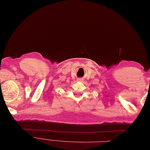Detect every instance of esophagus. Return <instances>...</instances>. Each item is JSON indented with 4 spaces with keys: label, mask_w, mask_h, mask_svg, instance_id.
I'll return each mask as SVG.
<instances>
[{
    "label": "esophagus",
    "mask_w": 150,
    "mask_h": 150,
    "mask_svg": "<svg viewBox=\"0 0 150 150\" xmlns=\"http://www.w3.org/2000/svg\"><path fill=\"white\" fill-rule=\"evenodd\" d=\"M77 81H82L83 79H82V78H79V79H77Z\"/></svg>",
    "instance_id": "obj_1"
}]
</instances>
